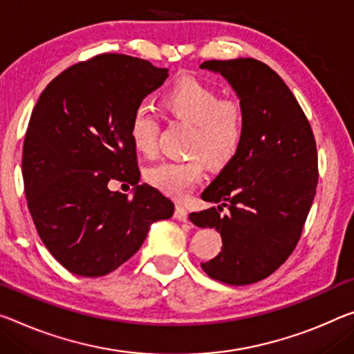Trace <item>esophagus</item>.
<instances>
[{"mask_svg": "<svg viewBox=\"0 0 354 354\" xmlns=\"http://www.w3.org/2000/svg\"><path fill=\"white\" fill-rule=\"evenodd\" d=\"M187 216H189V212H187L186 207H183L179 205L175 207V218H178V221L187 222Z\"/></svg>", "mask_w": 354, "mask_h": 354, "instance_id": "obj_1", "label": "esophagus"}]
</instances>
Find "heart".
I'll list each match as a JSON object with an SVG mask.
<instances>
[{
	"label": "heart",
	"mask_w": 354,
	"mask_h": 354,
	"mask_svg": "<svg viewBox=\"0 0 354 354\" xmlns=\"http://www.w3.org/2000/svg\"><path fill=\"white\" fill-rule=\"evenodd\" d=\"M164 110L173 120L190 126L187 159L164 160L147 168L149 186L175 200H186L203 181L205 160L214 168L228 165L245 138V111L236 100H222L221 93L195 77H184L162 96ZM160 122L148 105H138L129 122V136L140 154L157 149Z\"/></svg>",
	"instance_id": "heart-1"
}]
</instances>
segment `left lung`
Segmentation results:
<instances>
[{
    "mask_svg": "<svg viewBox=\"0 0 354 354\" xmlns=\"http://www.w3.org/2000/svg\"><path fill=\"white\" fill-rule=\"evenodd\" d=\"M236 91L245 111L238 156L201 194L217 207L192 212L197 227L221 232L222 252L201 263L211 279L249 285L279 269L293 254L318 183L310 122L285 82L254 58L205 61ZM229 207L221 215L223 206Z\"/></svg>",
    "mask_w": 354,
    "mask_h": 354,
    "instance_id": "obj_1",
    "label": "left lung"
}]
</instances>
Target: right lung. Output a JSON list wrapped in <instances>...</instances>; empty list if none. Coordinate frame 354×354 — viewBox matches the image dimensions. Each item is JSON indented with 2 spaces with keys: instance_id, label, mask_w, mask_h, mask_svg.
<instances>
[{
  "instance_id": "add662e5",
  "label": "right lung",
  "mask_w": 354,
  "mask_h": 354,
  "mask_svg": "<svg viewBox=\"0 0 354 354\" xmlns=\"http://www.w3.org/2000/svg\"><path fill=\"white\" fill-rule=\"evenodd\" d=\"M168 69L147 59L100 53L67 67L44 89L31 113L21 154L32 222L67 271L105 276L126 263L151 223L175 206L142 184L129 122ZM110 178L136 186L132 199L111 193Z\"/></svg>"
}]
</instances>
